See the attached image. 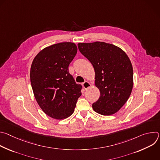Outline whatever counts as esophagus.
<instances>
[{
	"label": "esophagus",
	"mask_w": 160,
	"mask_h": 160,
	"mask_svg": "<svg viewBox=\"0 0 160 160\" xmlns=\"http://www.w3.org/2000/svg\"><path fill=\"white\" fill-rule=\"evenodd\" d=\"M83 87L85 88V89H87L88 87H90V83L88 82H87V81H85V82H83Z\"/></svg>",
	"instance_id": "esophagus-1"
}]
</instances>
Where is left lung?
<instances>
[{
  "label": "left lung",
  "instance_id": "obj_1",
  "mask_svg": "<svg viewBox=\"0 0 160 160\" xmlns=\"http://www.w3.org/2000/svg\"><path fill=\"white\" fill-rule=\"evenodd\" d=\"M80 52L92 64L95 84L100 90L93 109L102 115L118 111L129 98L133 87V68L130 59L120 48L103 42L79 43Z\"/></svg>",
  "mask_w": 160,
  "mask_h": 160
}]
</instances>
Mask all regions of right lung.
I'll use <instances>...</instances> for the list:
<instances>
[{
	"mask_svg": "<svg viewBox=\"0 0 160 160\" xmlns=\"http://www.w3.org/2000/svg\"><path fill=\"white\" fill-rule=\"evenodd\" d=\"M77 52V45L62 42L42 50L30 69L33 92L42 111L50 117L62 120L74 112L82 86L76 83L68 66Z\"/></svg>",
	"mask_w": 160,
	"mask_h": 160,
	"instance_id": "right-lung-1",
	"label": "right lung"
}]
</instances>
